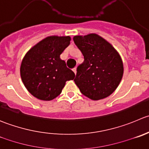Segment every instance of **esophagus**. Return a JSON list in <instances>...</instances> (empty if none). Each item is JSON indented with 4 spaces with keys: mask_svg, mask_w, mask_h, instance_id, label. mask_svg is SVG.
<instances>
[{
    "mask_svg": "<svg viewBox=\"0 0 149 149\" xmlns=\"http://www.w3.org/2000/svg\"><path fill=\"white\" fill-rule=\"evenodd\" d=\"M73 71L74 72L75 75H76V72H77V71H76V68H73Z\"/></svg>",
    "mask_w": 149,
    "mask_h": 149,
    "instance_id": "esophagus-1",
    "label": "esophagus"
}]
</instances>
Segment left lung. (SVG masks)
Masks as SVG:
<instances>
[{"instance_id":"obj_1","label":"left lung","mask_w":149,"mask_h":149,"mask_svg":"<svg viewBox=\"0 0 149 149\" xmlns=\"http://www.w3.org/2000/svg\"><path fill=\"white\" fill-rule=\"evenodd\" d=\"M73 39L84 58L78 66L74 79L81 92L92 100L111 95L120 84L124 73L119 52L96 33L75 36Z\"/></svg>"}]
</instances>
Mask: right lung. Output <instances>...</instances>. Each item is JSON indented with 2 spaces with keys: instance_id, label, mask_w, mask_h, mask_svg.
<instances>
[{
  "instance_id": "add662e5",
  "label": "right lung",
  "mask_w": 149,
  "mask_h": 149,
  "mask_svg": "<svg viewBox=\"0 0 149 149\" xmlns=\"http://www.w3.org/2000/svg\"><path fill=\"white\" fill-rule=\"evenodd\" d=\"M70 39V36H48L24 55L20 76L26 89L35 97L52 100L60 95L67 81L75 78V73L60 58Z\"/></svg>"
}]
</instances>
